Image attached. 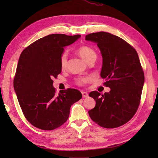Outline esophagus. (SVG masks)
I'll list each match as a JSON object with an SVG mask.
<instances>
[{"label":"esophagus","instance_id":"1","mask_svg":"<svg viewBox=\"0 0 158 158\" xmlns=\"http://www.w3.org/2000/svg\"><path fill=\"white\" fill-rule=\"evenodd\" d=\"M81 93H82V96L83 98H87L89 97V94L86 92H84V91H81Z\"/></svg>","mask_w":158,"mask_h":158}]
</instances>
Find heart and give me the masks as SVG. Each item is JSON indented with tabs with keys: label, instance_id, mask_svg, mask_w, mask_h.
<instances>
[{
	"label": "heart",
	"instance_id": "heart-1",
	"mask_svg": "<svg viewBox=\"0 0 158 158\" xmlns=\"http://www.w3.org/2000/svg\"><path fill=\"white\" fill-rule=\"evenodd\" d=\"M77 53L81 57L83 60H84L87 63L91 60H95L97 58V54H96L95 51L93 48L90 47L86 45H82L80 46L78 49H77ZM60 65L62 69L66 68L67 65H68V54L66 52L62 53L60 58ZM89 79L88 78H79L77 79V84L79 85L84 84V83L87 82Z\"/></svg>",
	"mask_w": 158,
	"mask_h": 158
}]
</instances>
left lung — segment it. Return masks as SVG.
Wrapping results in <instances>:
<instances>
[{"mask_svg": "<svg viewBox=\"0 0 158 158\" xmlns=\"http://www.w3.org/2000/svg\"><path fill=\"white\" fill-rule=\"evenodd\" d=\"M85 40L95 42L100 49V76L111 89L103 95L98 91L89 93L96 102L89 116L101 127L121 126L134 116L140 103L144 74L137 52L124 40L106 32L89 34Z\"/></svg>", "mask_w": 158, "mask_h": 158, "instance_id": "left-lung-1", "label": "left lung"}]
</instances>
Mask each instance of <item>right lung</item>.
Returning <instances> with one entry per match:
<instances>
[{"mask_svg": "<svg viewBox=\"0 0 158 158\" xmlns=\"http://www.w3.org/2000/svg\"><path fill=\"white\" fill-rule=\"evenodd\" d=\"M80 35L52 34L37 40L21 53L14 79V89L27 121L33 126L52 130L65 123L69 109L82 98L78 90H60L53 86V79L61 73L60 56L66 46Z\"/></svg>", "mask_w": 158, "mask_h": 158, "instance_id": "add662e5", "label": "right lung"}]
</instances>
